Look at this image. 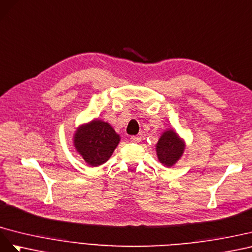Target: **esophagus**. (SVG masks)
Here are the masks:
<instances>
[{
    "mask_svg": "<svg viewBox=\"0 0 252 252\" xmlns=\"http://www.w3.org/2000/svg\"><path fill=\"white\" fill-rule=\"evenodd\" d=\"M130 140L133 143H138L141 140V137H140V136H132Z\"/></svg>",
    "mask_w": 252,
    "mask_h": 252,
    "instance_id": "34e87169",
    "label": "esophagus"
}]
</instances>
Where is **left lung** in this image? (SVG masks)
<instances>
[{"label":"left lung","mask_w":252,"mask_h":252,"mask_svg":"<svg viewBox=\"0 0 252 252\" xmlns=\"http://www.w3.org/2000/svg\"><path fill=\"white\" fill-rule=\"evenodd\" d=\"M155 147L158 160L164 167L171 168L181 159L185 152L186 142L173 128H167L160 135Z\"/></svg>","instance_id":"8db88e82"}]
</instances>
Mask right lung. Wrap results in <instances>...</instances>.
<instances>
[{
	"mask_svg": "<svg viewBox=\"0 0 252 252\" xmlns=\"http://www.w3.org/2000/svg\"><path fill=\"white\" fill-rule=\"evenodd\" d=\"M120 142V135L101 119H93L79 126L73 136V145L90 167H99L110 159Z\"/></svg>",
	"mask_w": 252,
	"mask_h": 252,
	"instance_id": "add662e5",
	"label": "right lung"
}]
</instances>
